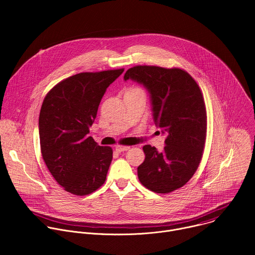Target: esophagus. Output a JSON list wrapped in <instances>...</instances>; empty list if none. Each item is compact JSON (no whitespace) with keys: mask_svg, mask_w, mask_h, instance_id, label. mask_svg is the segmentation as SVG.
I'll return each instance as SVG.
<instances>
[{"mask_svg":"<svg viewBox=\"0 0 255 255\" xmlns=\"http://www.w3.org/2000/svg\"><path fill=\"white\" fill-rule=\"evenodd\" d=\"M115 149H116L117 152H123V151L129 150L130 147H129V146H124V145H117Z\"/></svg>","mask_w":255,"mask_h":255,"instance_id":"obj_1","label":"esophagus"}]
</instances>
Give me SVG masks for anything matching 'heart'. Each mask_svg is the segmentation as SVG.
<instances>
[{"instance_id":"obj_1","label":"heart","mask_w":255,"mask_h":255,"mask_svg":"<svg viewBox=\"0 0 255 255\" xmlns=\"http://www.w3.org/2000/svg\"><path fill=\"white\" fill-rule=\"evenodd\" d=\"M126 93H144L140 88L134 87V88H130Z\"/></svg>"}]
</instances>
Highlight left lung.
I'll return each mask as SVG.
<instances>
[{"label": "left lung", "mask_w": 255, "mask_h": 255, "mask_svg": "<svg viewBox=\"0 0 255 255\" xmlns=\"http://www.w3.org/2000/svg\"><path fill=\"white\" fill-rule=\"evenodd\" d=\"M124 80L148 91L155 125L166 134L161 152L143 146L145 159L137 168L140 183L158 194L184 187L198 169L206 142L207 112L200 87L176 67L137 65L126 71Z\"/></svg>", "instance_id": "left-lung-1"}]
</instances>
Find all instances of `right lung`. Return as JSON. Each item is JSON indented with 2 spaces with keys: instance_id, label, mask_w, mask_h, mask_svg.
<instances>
[{
  "instance_id": "1",
  "label": "right lung",
  "mask_w": 255,
  "mask_h": 255,
  "mask_svg": "<svg viewBox=\"0 0 255 255\" xmlns=\"http://www.w3.org/2000/svg\"><path fill=\"white\" fill-rule=\"evenodd\" d=\"M124 68L81 72L54 86L44 98L39 115L43 160L68 193L87 196L106 180L113 150L89 136L100 102Z\"/></svg>"
}]
</instances>
